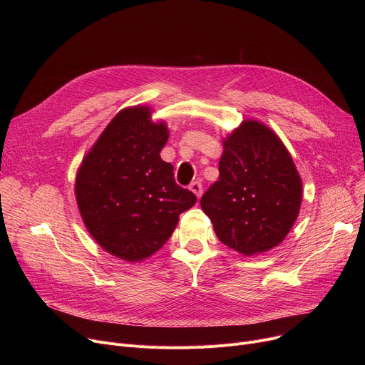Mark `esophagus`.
Masks as SVG:
<instances>
[{
  "label": "esophagus",
  "instance_id": "34e87169",
  "mask_svg": "<svg viewBox=\"0 0 365 365\" xmlns=\"http://www.w3.org/2000/svg\"><path fill=\"white\" fill-rule=\"evenodd\" d=\"M189 189L192 190V192H194L198 198H201V195H202V185H201V182H194V183H190Z\"/></svg>",
  "mask_w": 365,
  "mask_h": 365
}]
</instances>
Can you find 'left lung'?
<instances>
[{"label":"left lung","instance_id":"obj_1","mask_svg":"<svg viewBox=\"0 0 365 365\" xmlns=\"http://www.w3.org/2000/svg\"><path fill=\"white\" fill-rule=\"evenodd\" d=\"M219 180L201 198L217 238L253 256L278 245L294 225L302 180L277 134L245 121L225 140Z\"/></svg>","mask_w":365,"mask_h":365}]
</instances>
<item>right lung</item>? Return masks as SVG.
<instances>
[{
    "mask_svg": "<svg viewBox=\"0 0 365 365\" xmlns=\"http://www.w3.org/2000/svg\"><path fill=\"white\" fill-rule=\"evenodd\" d=\"M168 139L164 123H150L148 108L117 113L87 153L75 194L91 237L127 262L149 257L167 242L179 215L197 202L179 186L160 152Z\"/></svg>",
    "mask_w": 365,
    "mask_h": 365,
    "instance_id": "right-lung-1",
    "label": "right lung"
}]
</instances>
